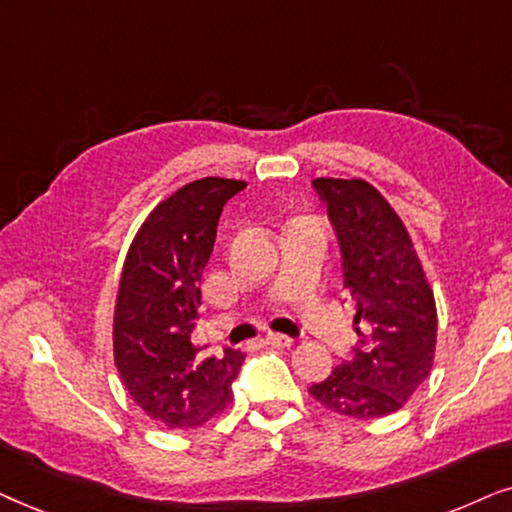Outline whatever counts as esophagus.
I'll return each mask as SVG.
<instances>
[{
  "label": "esophagus",
  "mask_w": 512,
  "mask_h": 512,
  "mask_svg": "<svg viewBox=\"0 0 512 512\" xmlns=\"http://www.w3.org/2000/svg\"><path fill=\"white\" fill-rule=\"evenodd\" d=\"M264 344L276 346V349H290L292 339L285 335H276V332H269V335H264Z\"/></svg>",
  "instance_id": "34e87169"
}]
</instances>
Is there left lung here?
I'll list each match as a JSON object with an SVG mask.
<instances>
[{"instance_id": "left-lung-1", "label": "left lung", "mask_w": 512, "mask_h": 512, "mask_svg": "<svg viewBox=\"0 0 512 512\" xmlns=\"http://www.w3.org/2000/svg\"><path fill=\"white\" fill-rule=\"evenodd\" d=\"M335 227L344 290L360 344L309 393L353 419L398 412L433 367L438 313L412 238L388 201L365 180L311 182Z\"/></svg>"}]
</instances>
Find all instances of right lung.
<instances>
[{
    "instance_id": "add662e5",
    "label": "right lung",
    "mask_w": 512,
    "mask_h": 512,
    "mask_svg": "<svg viewBox=\"0 0 512 512\" xmlns=\"http://www.w3.org/2000/svg\"><path fill=\"white\" fill-rule=\"evenodd\" d=\"M245 182L203 177L159 203L133 238L114 309V363L147 417L194 428L227 410L243 353L203 358L192 344L217 222Z\"/></svg>"
}]
</instances>
